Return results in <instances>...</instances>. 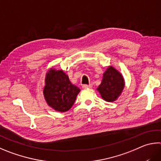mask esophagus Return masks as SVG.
<instances>
[{
  "instance_id": "34e87169",
  "label": "esophagus",
  "mask_w": 161,
  "mask_h": 161,
  "mask_svg": "<svg viewBox=\"0 0 161 161\" xmlns=\"http://www.w3.org/2000/svg\"><path fill=\"white\" fill-rule=\"evenodd\" d=\"M92 84H89V85H87V84H83V85H82V88H83V89L92 88Z\"/></svg>"
}]
</instances>
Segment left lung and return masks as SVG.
<instances>
[{
  "label": "left lung",
  "mask_w": 161,
  "mask_h": 161,
  "mask_svg": "<svg viewBox=\"0 0 161 161\" xmlns=\"http://www.w3.org/2000/svg\"><path fill=\"white\" fill-rule=\"evenodd\" d=\"M122 75L113 66H109L103 75V80L97 91L107 102H113L121 95L125 87Z\"/></svg>",
  "instance_id": "left-lung-1"
}]
</instances>
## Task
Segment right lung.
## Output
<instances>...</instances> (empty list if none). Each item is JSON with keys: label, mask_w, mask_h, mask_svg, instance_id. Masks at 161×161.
<instances>
[{"label": "right lung", "mask_w": 161, "mask_h": 161, "mask_svg": "<svg viewBox=\"0 0 161 161\" xmlns=\"http://www.w3.org/2000/svg\"><path fill=\"white\" fill-rule=\"evenodd\" d=\"M80 92L62 69L51 68L46 72L43 93L46 103L53 109L61 113L69 110Z\"/></svg>", "instance_id": "1"}]
</instances>
